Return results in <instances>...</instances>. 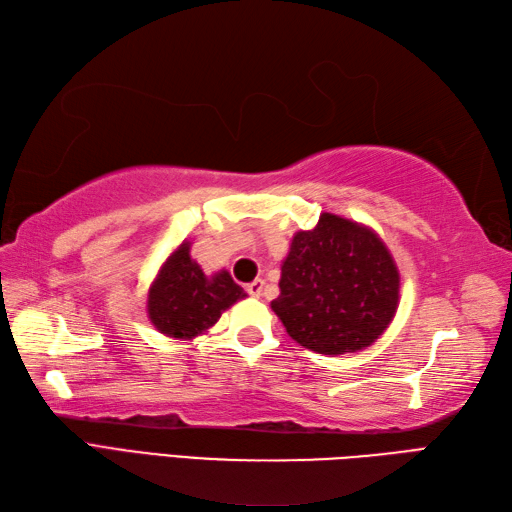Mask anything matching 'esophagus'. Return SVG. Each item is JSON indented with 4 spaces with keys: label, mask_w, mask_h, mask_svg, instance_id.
Returning <instances> with one entry per match:
<instances>
[{
    "label": "esophagus",
    "mask_w": 512,
    "mask_h": 512,
    "mask_svg": "<svg viewBox=\"0 0 512 512\" xmlns=\"http://www.w3.org/2000/svg\"><path fill=\"white\" fill-rule=\"evenodd\" d=\"M263 289H265V280H254L252 285H247V293L252 295V298H260V295H263Z\"/></svg>",
    "instance_id": "esophagus-1"
}]
</instances>
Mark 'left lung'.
<instances>
[{
  "mask_svg": "<svg viewBox=\"0 0 512 512\" xmlns=\"http://www.w3.org/2000/svg\"><path fill=\"white\" fill-rule=\"evenodd\" d=\"M399 289L379 234L324 212L313 230L295 232L271 309L300 346L337 357L377 342L399 309Z\"/></svg>",
  "mask_w": 512,
  "mask_h": 512,
  "instance_id": "obj_1",
  "label": "left lung"
}]
</instances>
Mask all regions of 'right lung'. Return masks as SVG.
I'll list each match as a JSON object with an SVG mask.
<instances>
[{
  "label": "right lung",
  "instance_id": "right-lung-1",
  "mask_svg": "<svg viewBox=\"0 0 512 512\" xmlns=\"http://www.w3.org/2000/svg\"><path fill=\"white\" fill-rule=\"evenodd\" d=\"M245 291L232 280L230 271L206 276L197 260L190 258V243L184 241L166 258L149 289V320L166 337L192 339L219 322L223 311L245 298Z\"/></svg>",
  "mask_w": 512,
  "mask_h": 512
}]
</instances>
